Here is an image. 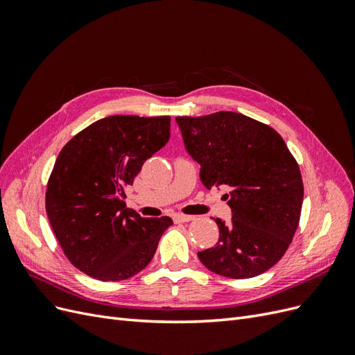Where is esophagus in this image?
<instances>
[{
    "mask_svg": "<svg viewBox=\"0 0 355 355\" xmlns=\"http://www.w3.org/2000/svg\"><path fill=\"white\" fill-rule=\"evenodd\" d=\"M173 220H175L176 223H184V222H189V220H192V216H189V214L176 213V214H173Z\"/></svg>",
    "mask_w": 355,
    "mask_h": 355,
    "instance_id": "esophagus-1",
    "label": "esophagus"
}]
</instances>
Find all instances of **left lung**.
I'll list each match as a JSON object with an SVG mask.
<instances>
[{
  "mask_svg": "<svg viewBox=\"0 0 355 355\" xmlns=\"http://www.w3.org/2000/svg\"><path fill=\"white\" fill-rule=\"evenodd\" d=\"M188 154L207 189L225 187L232 219H214L219 240L201 263L228 278H252L286 253L304 200L300 170L274 128L239 112L176 116Z\"/></svg>",
  "mask_w": 355,
  "mask_h": 355,
  "instance_id": "obj_1",
  "label": "left lung"
}]
</instances>
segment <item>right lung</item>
<instances>
[{
  "label": "right lung",
  "instance_id": "right-lung-1",
  "mask_svg": "<svg viewBox=\"0 0 355 355\" xmlns=\"http://www.w3.org/2000/svg\"><path fill=\"white\" fill-rule=\"evenodd\" d=\"M168 137L170 116L112 115L63 146L47 184L46 210L63 253L84 274L121 282L151 262L173 220L127 209L124 188Z\"/></svg>",
  "mask_w": 355,
  "mask_h": 355
}]
</instances>
